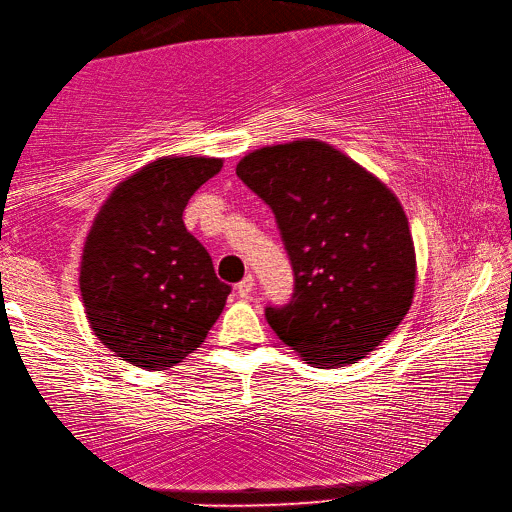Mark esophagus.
<instances>
[{
    "label": "esophagus",
    "instance_id": "esophagus-1",
    "mask_svg": "<svg viewBox=\"0 0 512 512\" xmlns=\"http://www.w3.org/2000/svg\"><path fill=\"white\" fill-rule=\"evenodd\" d=\"M236 291H238V296L241 298H249L252 296V291H254V276H245L241 283L236 285Z\"/></svg>",
    "mask_w": 512,
    "mask_h": 512
}]
</instances>
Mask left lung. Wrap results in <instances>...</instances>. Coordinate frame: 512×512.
Listing matches in <instances>:
<instances>
[{
	"label": "left lung",
	"mask_w": 512,
	"mask_h": 512,
	"mask_svg": "<svg viewBox=\"0 0 512 512\" xmlns=\"http://www.w3.org/2000/svg\"><path fill=\"white\" fill-rule=\"evenodd\" d=\"M236 174L271 207L294 269L287 305L265 307L276 336L320 369L367 356L413 300L415 249L398 198L314 139L249 152Z\"/></svg>",
	"instance_id": "1"
}]
</instances>
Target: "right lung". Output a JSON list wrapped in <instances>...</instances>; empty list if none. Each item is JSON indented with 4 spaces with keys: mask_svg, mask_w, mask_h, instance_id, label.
I'll return each mask as SVG.
<instances>
[{
    "mask_svg": "<svg viewBox=\"0 0 512 512\" xmlns=\"http://www.w3.org/2000/svg\"><path fill=\"white\" fill-rule=\"evenodd\" d=\"M221 159L170 156L145 165L110 194L81 256V298L95 336L145 369L194 353L232 287L187 232L183 210Z\"/></svg>",
    "mask_w": 512,
    "mask_h": 512,
    "instance_id": "add662e5",
    "label": "right lung"
}]
</instances>
